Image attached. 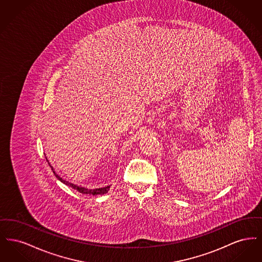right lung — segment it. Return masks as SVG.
Returning <instances> with one entry per match:
<instances>
[{
    "mask_svg": "<svg viewBox=\"0 0 262 262\" xmlns=\"http://www.w3.org/2000/svg\"><path fill=\"white\" fill-rule=\"evenodd\" d=\"M49 165H50V164H49ZM51 168H52V170H53V167H51ZM53 173H54V174L56 176V178H57L59 181H61L62 183H63L64 185H67V186H69V187H73L74 189H76L78 192L83 193V194H91V195L104 194V193L108 192V190H109V188H110V187H101V188H95V189H89V188H85V187H78V186L74 185V184H72V183H69L68 181H66V180L62 179V178H61L59 174H57L54 170H53Z\"/></svg>",
    "mask_w": 262,
    "mask_h": 262,
    "instance_id": "add662e5",
    "label": "right lung"
}]
</instances>
